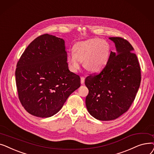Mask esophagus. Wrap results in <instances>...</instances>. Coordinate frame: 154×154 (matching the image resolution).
I'll return each mask as SVG.
<instances>
[{"label": "esophagus", "instance_id": "esophagus-1", "mask_svg": "<svg viewBox=\"0 0 154 154\" xmlns=\"http://www.w3.org/2000/svg\"><path fill=\"white\" fill-rule=\"evenodd\" d=\"M84 83H85V77L82 76L81 77V83L84 84Z\"/></svg>", "mask_w": 154, "mask_h": 154}]
</instances>
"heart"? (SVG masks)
Wrapping results in <instances>:
<instances>
[{"label": "heart", "mask_w": 154, "mask_h": 154, "mask_svg": "<svg viewBox=\"0 0 154 154\" xmlns=\"http://www.w3.org/2000/svg\"><path fill=\"white\" fill-rule=\"evenodd\" d=\"M110 54L109 44L100 39H91L75 45L74 52L69 54L68 63L70 69L79 70L84 61V67L91 72H99L106 65Z\"/></svg>", "instance_id": "1"}]
</instances>
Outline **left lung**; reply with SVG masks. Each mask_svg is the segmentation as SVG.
<instances>
[{
    "label": "left lung",
    "mask_w": 154,
    "mask_h": 154,
    "mask_svg": "<svg viewBox=\"0 0 154 154\" xmlns=\"http://www.w3.org/2000/svg\"><path fill=\"white\" fill-rule=\"evenodd\" d=\"M109 39L115 42L116 53L111 51L105 67L87 76L85 82L89 90L88 111L102 121L116 119L128 111L141 82L140 66L132 46L121 37Z\"/></svg>",
    "instance_id": "left-lung-1"
}]
</instances>
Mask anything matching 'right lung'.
Returning <instances> with one entry per match:
<instances>
[{
  "label": "right lung",
  "mask_w": 154,
  "mask_h": 154,
  "mask_svg": "<svg viewBox=\"0 0 154 154\" xmlns=\"http://www.w3.org/2000/svg\"><path fill=\"white\" fill-rule=\"evenodd\" d=\"M16 82L21 105L41 118L55 115L81 85L68 69L63 39L44 34L32 41L19 60Z\"/></svg>",
  "instance_id": "1"
}]
</instances>
